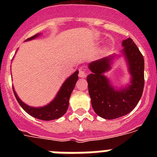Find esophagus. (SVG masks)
<instances>
[{
    "mask_svg": "<svg viewBox=\"0 0 157 157\" xmlns=\"http://www.w3.org/2000/svg\"><path fill=\"white\" fill-rule=\"evenodd\" d=\"M87 75V71L86 70H80L79 71V77L81 78H85Z\"/></svg>",
    "mask_w": 157,
    "mask_h": 157,
    "instance_id": "34e87169",
    "label": "esophagus"
}]
</instances>
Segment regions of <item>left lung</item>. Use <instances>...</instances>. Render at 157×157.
<instances>
[{"mask_svg":"<svg viewBox=\"0 0 157 157\" xmlns=\"http://www.w3.org/2000/svg\"><path fill=\"white\" fill-rule=\"evenodd\" d=\"M123 55L132 79L128 87L116 90L104 73L110 69L112 56L90 63L92 71L87 76L88 90L94 112L106 120H114L130 113L137 106L143 93L145 62L142 54L130 37L123 40Z\"/></svg>","mask_w":157,"mask_h":157,"instance_id":"1","label":"left lung"}]
</instances>
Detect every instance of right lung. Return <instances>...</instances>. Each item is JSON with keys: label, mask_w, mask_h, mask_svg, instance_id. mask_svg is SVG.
<instances>
[{"label": "right lung", "mask_w": 157, "mask_h": 157, "mask_svg": "<svg viewBox=\"0 0 157 157\" xmlns=\"http://www.w3.org/2000/svg\"><path fill=\"white\" fill-rule=\"evenodd\" d=\"M37 36H38V34H36L33 37H29L27 40L29 41L30 39H34ZM78 71H76L73 75H71L64 82L55 99L45 107L33 108V107L28 106L18 98L17 94L13 90L14 94H15L16 100L20 105V106L23 108V110L27 112L29 115L32 116L33 117L37 118L38 120H46V121L56 120V119L63 116L68 109L69 98L71 97V94L74 90L76 82L78 79Z\"/></svg>", "instance_id": "obj_1"}]
</instances>
